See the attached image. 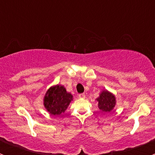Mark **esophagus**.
<instances>
[{
    "mask_svg": "<svg viewBox=\"0 0 155 155\" xmlns=\"http://www.w3.org/2000/svg\"><path fill=\"white\" fill-rule=\"evenodd\" d=\"M78 97L80 98H85V94H84V93H83V94H79Z\"/></svg>",
    "mask_w": 155,
    "mask_h": 155,
    "instance_id": "esophagus-1",
    "label": "esophagus"
}]
</instances>
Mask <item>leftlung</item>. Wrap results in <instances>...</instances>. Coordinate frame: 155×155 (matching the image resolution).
Returning a JSON list of instances; mask_svg holds the SVG:
<instances>
[{"mask_svg": "<svg viewBox=\"0 0 155 155\" xmlns=\"http://www.w3.org/2000/svg\"><path fill=\"white\" fill-rule=\"evenodd\" d=\"M98 102V107L103 113H110L116 105V98L114 94L107 90H103L95 99Z\"/></svg>", "mask_w": 155, "mask_h": 155, "instance_id": "obj_1", "label": "left lung"}]
</instances>
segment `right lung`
<instances>
[{
    "label": "right lung",
    "instance_id": "right-lung-1",
    "mask_svg": "<svg viewBox=\"0 0 155 155\" xmlns=\"http://www.w3.org/2000/svg\"><path fill=\"white\" fill-rule=\"evenodd\" d=\"M73 100V95L61 84L52 86L45 94L43 105L47 112L53 116L62 114Z\"/></svg>",
    "mask_w": 155,
    "mask_h": 155
}]
</instances>
